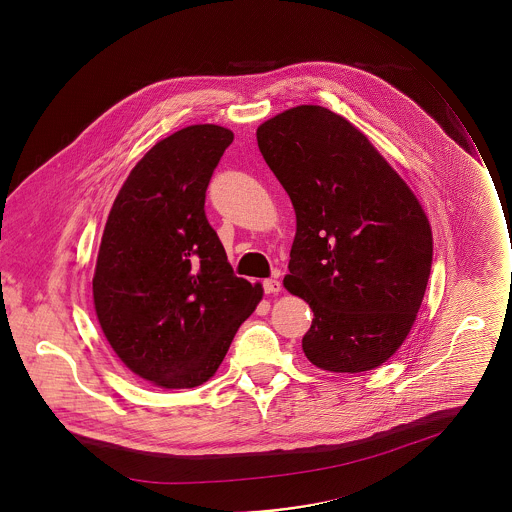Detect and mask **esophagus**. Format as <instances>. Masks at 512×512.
Instances as JSON below:
<instances>
[{
	"label": "esophagus",
	"mask_w": 512,
	"mask_h": 512,
	"mask_svg": "<svg viewBox=\"0 0 512 512\" xmlns=\"http://www.w3.org/2000/svg\"><path fill=\"white\" fill-rule=\"evenodd\" d=\"M263 290H265V293H278L282 290V284L276 278H267L263 282Z\"/></svg>",
	"instance_id": "esophagus-1"
}]
</instances>
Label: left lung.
Masks as SVG:
<instances>
[{"instance_id":"obj_1","label":"left lung","mask_w":512,"mask_h":512,"mask_svg":"<svg viewBox=\"0 0 512 512\" xmlns=\"http://www.w3.org/2000/svg\"><path fill=\"white\" fill-rule=\"evenodd\" d=\"M257 144L295 209L284 286L315 315L307 359L351 374L386 363L411 332L432 268L416 195L361 130L320 105L263 122Z\"/></svg>"}]
</instances>
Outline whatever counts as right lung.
I'll list each match as a JSON object with an SVG mask.
<instances>
[{"label": "right lung", "mask_w": 512, "mask_h": 512, "mask_svg": "<svg viewBox=\"0 0 512 512\" xmlns=\"http://www.w3.org/2000/svg\"><path fill=\"white\" fill-rule=\"evenodd\" d=\"M234 134L194 124L151 147L128 174L99 245L94 305L124 365L167 390L219 368L263 297L238 278L205 215V192Z\"/></svg>", "instance_id": "add662e5"}]
</instances>
